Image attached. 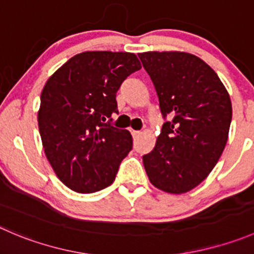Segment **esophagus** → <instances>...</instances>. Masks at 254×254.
Instances as JSON below:
<instances>
[{"instance_id": "34e87169", "label": "esophagus", "mask_w": 254, "mask_h": 254, "mask_svg": "<svg viewBox=\"0 0 254 254\" xmlns=\"http://www.w3.org/2000/svg\"><path fill=\"white\" fill-rule=\"evenodd\" d=\"M140 134H141V131H139V130H131L132 137H137Z\"/></svg>"}]
</instances>
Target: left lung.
Returning a JSON list of instances; mask_svg holds the SVG:
<instances>
[{
    "label": "left lung",
    "mask_w": 254,
    "mask_h": 254,
    "mask_svg": "<svg viewBox=\"0 0 254 254\" xmlns=\"http://www.w3.org/2000/svg\"><path fill=\"white\" fill-rule=\"evenodd\" d=\"M154 83L164 123L154 150L142 156L150 182L185 193L208 176L228 139L232 104L215 70L186 52L137 54Z\"/></svg>",
    "instance_id": "obj_1"
}]
</instances>
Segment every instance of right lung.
Returning a JSON list of instances; mask_svg holds the SVG:
<instances>
[{
	"label": "right lung",
	"mask_w": 254,
	"mask_h": 254,
	"mask_svg": "<svg viewBox=\"0 0 254 254\" xmlns=\"http://www.w3.org/2000/svg\"><path fill=\"white\" fill-rule=\"evenodd\" d=\"M140 68L134 53L83 52L47 80L38 110L44 154L59 180L75 192L110 186L132 149L131 134L110 122L118 113L120 85Z\"/></svg>",
	"instance_id": "1"
}]
</instances>
